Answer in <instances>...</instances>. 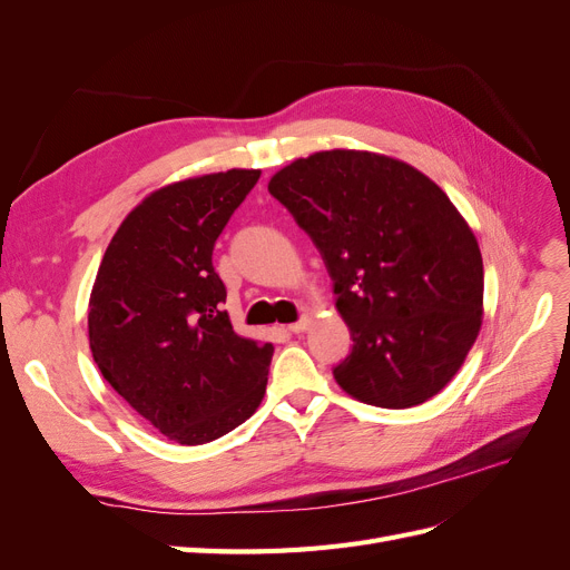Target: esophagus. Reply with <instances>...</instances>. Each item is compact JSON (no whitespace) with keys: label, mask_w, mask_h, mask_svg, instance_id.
<instances>
[{"label":"esophagus","mask_w":570,"mask_h":570,"mask_svg":"<svg viewBox=\"0 0 570 570\" xmlns=\"http://www.w3.org/2000/svg\"><path fill=\"white\" fill-rule=\"evenodd\" d=\"M308 323H312V318H308V316H302L299 321H295V323H289V325L285 327V331H287V333H295V335H297V333H304V331H306V327H308Z\"/></svg>","instance_id":"obj_1"}]
</instances>
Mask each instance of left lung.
Segmentation results:
<instances>
[{
    "mask_svg": "<svg viewBox=\"0 0 570 570\" xmlns=\"http://www.w3.org/2000/svg\"><path fill=\"white\" fill-rule=\"evenodd\" d=\"M268 193L321 252L350 325L337 385L383 409L435 396L482 323V256L450 197L413 166L354 149L292 161Z\"/></svg>",
    "mask_w": 570,
    "mask_h": 570,
    "instance_id": "8db88e82",
    "label": "left lung"
}]
</instances>
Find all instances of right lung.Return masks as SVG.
I'll return each mask as SVG.
<instances>
[{"label":"right lung","mask_w":570,"mask_h":570,"mask_svg":"<svg viewBox=\"0 0 570 570\" xmlns=\"http://www.w3.org/2000/svg\"><path fill=\"white\" fill-rule=\"evenodd\" d=\"M262 170L166 185L120 223L90 297V350L107 383L168 440L204 444L262 404L271 342L239 337L212 254Z\"/></svg>","instance_id":"1"}]
</instances>
